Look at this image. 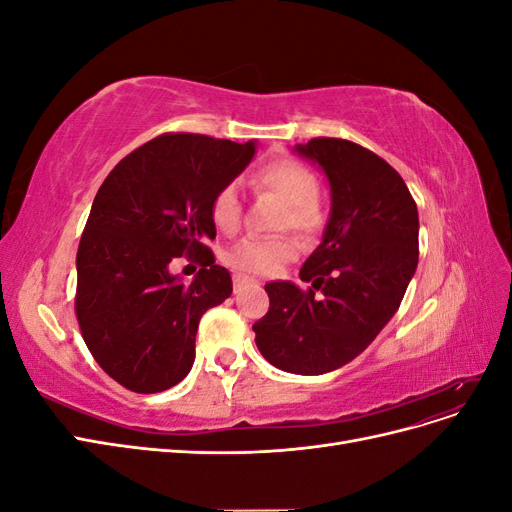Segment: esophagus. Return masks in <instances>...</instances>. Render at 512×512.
I'll return each instance as SVG.
<instances>
[{"mask_svg": "<svg viewBox=\"0 0 512 512\" xmlns=\"http://www.w3.org/2000/svg\"><path fill=\"white\" fill-rule=\"evenodd\" d=\"M232 282H235V294H239L241 290L247 288V284H250V282H247L245 277H241V275H235V280H232Z\"/></svg>", "mask_w": 512, "mask_h": 512, "instance_id": "obj_1", "label": "esophagus"}]
</instances>
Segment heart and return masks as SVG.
<instances>
[{
  "label": "heart",
  "mask_w": 512,
  "mask_h": 512,
  "mask_svg": "<svg viewBox=\"0 0 512 512\" xmlns=\"http://www.w3.org/2000/svg\"><path fill=\"white\" fill-rule=\"evenodd\" d=\"M258 190L273 194L284 203L277 228L294 230L301 237H314L324 224V215L318 205L316 175L294 160H277L262 166L254 175ZM211 220L224 235H232L241 222V198L235 183H228L215 192L211 200ZM299 245L292 237L260 239L250 237L230 247L224 262L239 275H273L284 262L297 256Z\"/></svg>",
  "instance_id": "obj_1"
}]
</instances>
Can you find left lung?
Masks as SVG:
<instances>
[{
  "label": "left lung",
  "mask_w": 512,
  "mask_h": 512,
  "mask_svg": "<svg viewBox=\"0 0 512 512\" xmlns=\"http://www.w3.org/2000/svg\"><path fill=\"white\" fill-rule=\"evenodd\" d=\"M294 151L329 181V222L299 273L312 288L267 284L269 312L252 329L271 365L320 376L356 359L395 316L418 265V211L374 151L344 138H312Z\"/></svg>",
  "instance_id": "left-lung-1"
}]
</instances>
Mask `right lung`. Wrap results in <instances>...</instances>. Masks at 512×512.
<instances>
[{
    "label": "right lung",
    "mask_w": 512,
    "mask_h": 512,
    "mask_svg": "<svg viewBox=\"0 0 512 512\" xmlns=\"http://www.w3.org/2000/svg\"><path fill=\"white\" fill-rule=\"evenodd\" d=\"M256 141L164 134L123 158L94 198L76 254V318L89 352L134 393H160L190 374L198 322L232 292L215 265L211 200L235 181ZM204 265L185 285L172 262Z\"/></svg>",
    "instance_id": "obj_1"
}]
</instances>
